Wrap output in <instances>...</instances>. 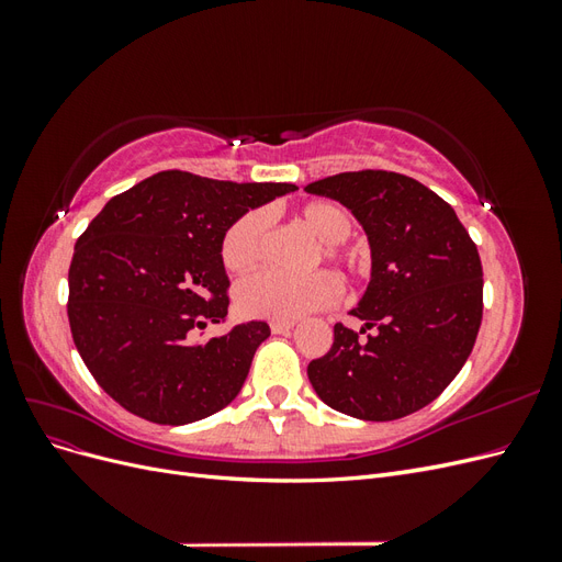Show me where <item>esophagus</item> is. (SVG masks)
Returning a JSON list of instances; mask_svg holds the SVG:
<instances>
[{
	"label": "esophagus",
	"instance_id": "esophagus-1",
	"mask_svg": "<svg viewBox=\"0 0 562 562\" xmlns=\"http://www.w3.org/2000/svg\"><path fill=\"white\" fill-rule=\"evenodd\" d=\"M269 328H271V333H274V335H288V333L295 328V323L293 321H271Z\"/></svg>",
	"mask_w": 562,
	"mask_h": 562
}]
</instances>
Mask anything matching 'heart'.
<instances>
[{
    "label": "heart",
    "mask_w": 562,
    "mask_h": 562,
    "mask_svg": "<svg viewBox=\"0 0 562 562\" xmlns=\"http://www.w3.org/2000/svg\"><path fill=\"white\" fill-rule=\"evenodd\" d=\"M300 223L321 241V255L337 262L347 274L359 277L368 269L366 255L342 248V241L353 229V220L347 209L335 201H312L302 206ZM269 232V213L252 209L244 213L225 232L220 255L229 271H250L260 262ZM339 281L330 271H312L304 277H285L277 271H260L236 285V307L246 316L295 321L312 312L326 310L339 300Z\"/></svg>",
    "instance_id": "b5f03b06"
}]
</instances>
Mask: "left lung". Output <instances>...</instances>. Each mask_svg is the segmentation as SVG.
Instances as JSON below:
<instances>
[{
	"label": "left lung",
	"mask_w": 562,
	"mask_h": 562,
	"mask_svg": "<svg viewBox=\"0 0 562 562\" xmlns=\"http://www.w3.org/2000/svg\"><path fill=\"white\" fill-rule=\"evenodd\" d=\"M359 220L370 244V283L351 316L363 333L335 323L326 356L307 368L318 398L356 419L413 415L440 396L467 363L483 318L479 248L446 203L422 182L389 171L316 180Z\"/></svg>",
	"instance_id": "8db88e82"
}]
</instances>
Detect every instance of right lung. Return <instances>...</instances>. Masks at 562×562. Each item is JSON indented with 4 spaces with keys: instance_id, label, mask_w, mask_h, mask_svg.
Returning a JSON list of instances; mask_svg holds the SVG:
<instances>
[{
    "instance_id": "right-lung-1",
    "label": "right lung",
    "mask_w": 562,
    "mask_h": 562,
    "mask_svg": "<svg viewBox=\"0 0 562 562\" xmlns=\"http://www.w3.org/2000/svg\"><path fill=\"white\" fill-rule=\"evenodd\" d=\"M295 190L161 171L93 217L75 244L67 316L83 363L119 405L180 427L236 398L269 326L248 321L194 342L227 316L220 244L244 213Z\"/></svg>"
}]
</instances>
